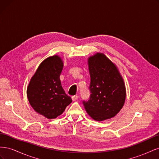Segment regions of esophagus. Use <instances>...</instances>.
Here are the masks:
<instances>
[{"mask_svg":"<svg viewBox=\"0 0 159 159\" xmlns=\"http://www.w3.org/2000/svg\"><path fill=\"white\" fill-rule=\"evenodd\" d=\"M71 99H72V100H73V101H75V100H77V99H78V95H74V96H72Z\"/></svg>","mask_w":159,"mask_h":159,"instance_id":"34e87169","label":"esophagus"}]
</instances>
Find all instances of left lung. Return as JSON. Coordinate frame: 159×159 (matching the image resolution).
<instances>
[{"label": "left lung", "mask_w": 159, "mask_h": 159, "mask_svg": "<svg viewBox=\"0 0 159 159\" xmlns=\"http://www.w3.org/2000/svg\"><path fill=\"white\" fill-rule=\"evenodd\" d=\"M90 75L88 101H83L86 111L95 121L115 116L123 107L126 89L123 78L113 62L102 53L88 58Z\"/></svg>", "instance_id": "obj_1"}]
</instances>
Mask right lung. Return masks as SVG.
<instances>
[{
  "label": "right lung",
  "instance_id": "add662e5",
  "mask_svg": "<svg viewBox=\"0 0 159 159\" xmlns=\"http://www.w3.org/2000/svg\"><path fill=\"white\" fill-rule=\"evenodd\" d=\"M63 67L60 57H48L38 66L28 86L27 97L31 106L48 119L59 116L72 102L61 84Z\"/></svg>",
  "mask_w": 159,
  "mask_h": 159
}]
</instances>
